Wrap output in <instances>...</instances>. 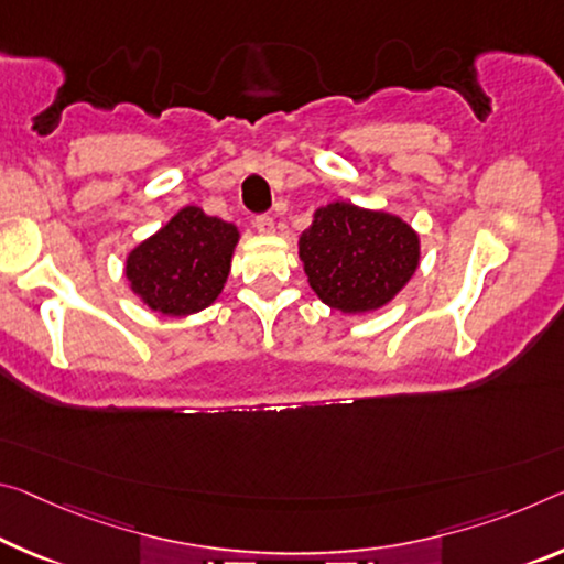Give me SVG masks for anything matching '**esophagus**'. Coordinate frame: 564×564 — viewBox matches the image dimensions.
<instances>
[{"instance_id": "esophagus-1", "label": "esophagus", "mask_w": 564, "mask_h": 564, "mask_svg": "<svg viewBox=\"0 0 564 564\" xmlns=\"http://www.w3.org/2000/svg\"><path fill=\"white\" fill-rule=\"evenodd\" d=\"M253 226H256L258 234H263V236H271L273 230H275V223H273L271 216H256Z\"/></svg>"}]
</instances>
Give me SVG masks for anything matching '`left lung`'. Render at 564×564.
Returning a JSON list of instances; mask_svg holds the SVG:
<instances>
[{"label":"left lung","instance_id":"left-lung-1","mask_svg":"<svg viewBox=\"0 0 564 564\" xmlns=\"http://www.w3.org/2000/svg\"><path fill=\"white\" fill-rule=\"evenodd\" d=\"M311 289L344 314H369L404 289L419 265V236L409 223L354 203H328L299 238Z\"/></svg>","mask_w":564,"mask_h":564}]
</instances>
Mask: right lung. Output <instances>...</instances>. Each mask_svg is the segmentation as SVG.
Segmentation results:
<instances>
[{
    "instance_id": "obj_1",
    "label": "right lung",
    "mask_w": 564,
    "mask_h": 564,
    "mask_svg": "<svg viewBox=\"0 0 564 564\" xmlns=\"http://www.w3.org/2000/svg\"><path fill=\"white\" fill-rule=\"evenodd\" d=\"M238 238L234 223L187 205L130 250L124 275L132 293L158 314H198L220 296Z\"/></svg>"
}]
</instances>
